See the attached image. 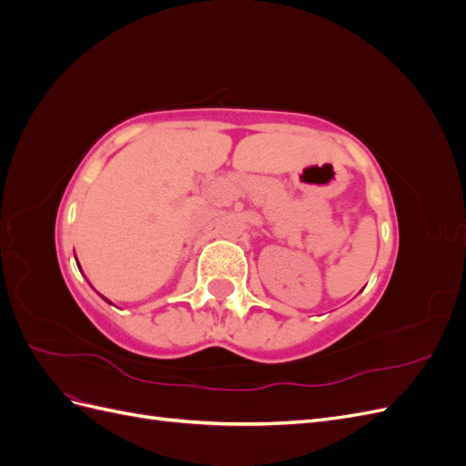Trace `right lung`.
<instances>
[{"label": "right lung", "mask_w": 466, "mask_h": 466, "mask_svg": "<svg viewBox=\"0 0 466 466\" xmlns=\"http://www.w3.org/2000/svg\"><path fill=\"white\" fill-rule=\"evenodd\" d=\"M101 298H103V295H101ZM103 299H105V298H103ZM105 301H108V299H105ZM108 303H110V301H108Z\"/></svg>", "instance_id": "obj_1"}]
</instances>
